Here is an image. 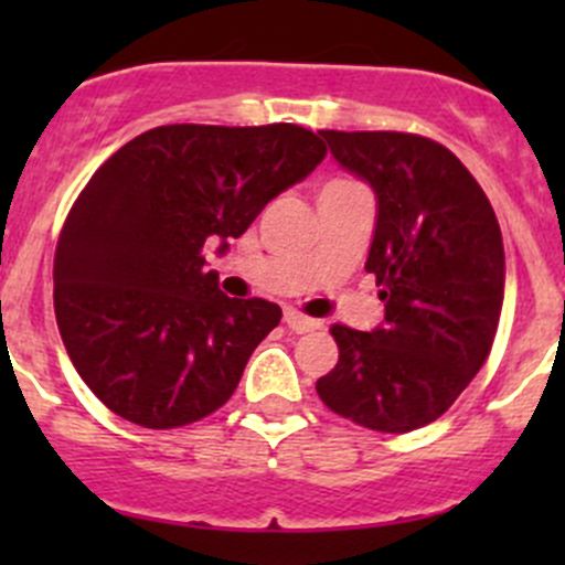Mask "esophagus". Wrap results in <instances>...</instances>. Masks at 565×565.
<instances>
[{
    "mask_svg": "<svg viewBox=\"0 0 565 565\" xmlns=\"http://www.w3.org/2000/svg\"><path fill=\"white\" fill-rule=\"evenodd\" d=\"M284 322H287V328L292 330V333H311V330L322 328L319 319L303 317L300 311H284Z\"/></svg>",
    "mask_w": 565,
    "mask_h": 565,
    "instance_id": "34e87169",
    "label": "esophagus"
}]
</instances>
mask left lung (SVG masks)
<instances>
[{
    "instance_id": "8db88e82",
    "label": "left lung",
    "mask_w": 565,
    "mask_h": 565,
    "mask_svg": "<svg viewBox=\"0 0 565 565\" xmlns=\"http://www.w3.org/2000/svg\"><path fill=\"white\" fill-rule=\"evenodd\" d=\"M344 172L377 196L366 273L383 322L333 324L339 363L317 380L333 413L374 431L420 429L440 418L492 350L505 289V254L487 193L437 141L391 130H319Z\"/></svg>"
}]
</instances>
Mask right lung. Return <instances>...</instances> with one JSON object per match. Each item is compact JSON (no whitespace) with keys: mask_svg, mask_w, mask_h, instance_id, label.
Returning <instances> with one entry per match:
<instances>
[{"mask_svg":"<svg viewBox=\"0 0 565 565\" xmlns=\"http://www.w3.org/2000/svg\"><path fill=\"white\" fill-rule=\"evenodd\" d=\"M322 158L300 125H163L93 174L56 246L54 311L73 366L111 413L174 429L226 404L281 309L226 298L202 250L226 254Z\"/></svg>","mask_w":565,"mask_h":565,"instance_id":"right-lung-1","label":"right lung"}]
</instances>
